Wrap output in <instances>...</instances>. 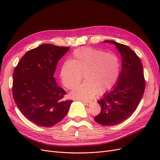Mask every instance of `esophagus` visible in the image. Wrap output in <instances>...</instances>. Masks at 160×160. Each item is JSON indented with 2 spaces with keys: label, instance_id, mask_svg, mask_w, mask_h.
I'll return each instance as SVG.
<instances>
[{
  "label": "esophagus",
  "instance_id": "34e87169",
  "mask_svg": "<svg viewBox=\"0 0 160 160\" xmlns=\"http://www.w3.org/2000/svg\"><path fill=\"white\" fill-rule=\"evenodd\" d=\"M83 104H85V105H87V106H89V105H91V101H83Z\"/></svg>",
  "mask_w": 160,
  "mask_h": 160
}]
</instances>
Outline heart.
<instances>
[{"instance_id":"b5f03b06","label":"heart","mask_w":160,"mask_h":160,"mask_svg":"<svg viewBox=\"0 0 160 160\" xmlns=\"http://www.w3.org/2000/svg\"><path fill=\"white\" fill-rule=\"evenodd\" d=\"M120 62L118 58L110 53L91 47L76 49L71 61L62 63L60 77L62 85L71 89L83 79L86 81L71 91V98L89 100L99 93L103 94L112 89L120 75Z\"/></svg>"}]
</instances>
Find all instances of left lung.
<instances>
[{
	"instance_id": "1",
	"label": "left lung",
	"mask_w": 160,
	"mask_h": 160,
	"mask_svg": "<svg viewBox=\"0 0 160 160\" xmlns=\"http://www.w3.org/2000/svg\"><path fill=\"white\" fill-rule=\"evenodd\" d=\"M103 42L115 45L122 56V68L113 89L98 101L101 109L94 119L105 126H113L126 120L136 109L143 97L146 82L142 61L133 50L113 41Z\"/></svg>"
}]
</instances>
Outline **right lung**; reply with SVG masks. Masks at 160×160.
<instances>
[{
  "mask_svg": "<svg viewBox=\"0 0 160 160\" xmlns=\"http://www.w3.org/2000/svg\"><path fill=\"white\" fill-rule=\"evenodd\" d=\"M69 47L44 44L27 51L13 72L12 95L18 109L38 126L49 128L67 115L72 100H63L65 91L57 85V62Z\"/></svg>",
  "mask_w": 160,
  "mask_h": 160,
  "instance_id": "obj_1",
  "label": "right lung"
}]
</instances>
